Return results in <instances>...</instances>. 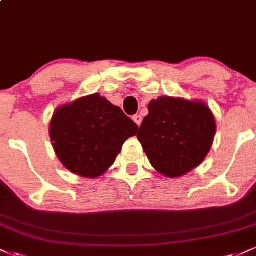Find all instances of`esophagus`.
Masks as SVG:
<instances>
[{
    "label": "esophagus",
    "instance_id": "obj_1",
    "mask_svg": "<svg viewBox=\"0 0 256 256\" xmlns=\"http://www.w3.org/2000/svg\"><path fill=\"white\" fill-rule=\"evenodd\" d=\"M134 122H136V124L138 125V126H140V124H142V116H138V114H136V116H134Z\"/></svg>",
    "mask_w": 256,
    "mask_h": 256
}]
</instances>
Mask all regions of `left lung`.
Returning a JSON list of instances; mask_svg holds the SVG:
<instances>
[{
	"label": "left lung",
	"mask_w": 256,
	"mask_h": 256,
	"mask_svg": "<svg viewBox=\"0 0 256 256\" xmlns=\"http://www.w3.org/2000/svg\"><path fill=\"white\" fill-rule=\"evenodd\" d=\"M138 140L152 166L168 178H178L196 168L210 150L216 119L201 101L161 96L148 106Z\"/></svg>",
	"instance_id": "1"
}]
</instances>
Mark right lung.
<instances>
[{
    "mask_svg": "<svg viewBox=\"0 0 256 256\" xmlns=\"http://www.w3.org/2000/svg\"><path fill=\"white\" fill-rule=\"evenodd\" d=\"M136 122L98 94L58 107L49 134L58 160L80 177L98 178L113 165Z\"/></svg>",
    "mask_w": 256,
    "mask_h": 256,
    "instance_id": "1",
    "label": "right lung"
}]
</instances>
